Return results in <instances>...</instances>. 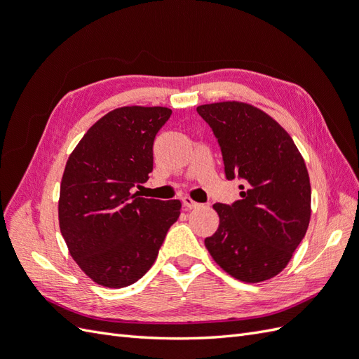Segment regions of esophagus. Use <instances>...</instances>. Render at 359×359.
I'll return each mask as SVG.
<instances>
[{
	"label": "esophagus",
	"mask_w": 359,
	"mask_h": 359,
	"mask_svg": "<svg viewBox=\"0 0 359 359\" xmlns=\"http://www.w3.org/2000/svg\"><path fill=\"white\" fill-rule=\"evenodd\" d=\"M182 205L186 206V210H193V208H198L199 203L194 202L190 196H184L182 198Z\"/></svg>",
	"instance_id": "34e87169"
}]
</instances>
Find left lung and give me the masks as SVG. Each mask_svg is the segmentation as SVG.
<instances>
[{"label": "left lung", "mask_w": 359, "mask_h": 359, "mask_svg": "<svg viewBox=\"0 0 359 359\" xmlns=\"http://www.w3.org/2000/svg\"><path fill=\"white\" fill-rule=\"evenodd\" d=\"M222 148L227 180H244L241 199L215 203L219 229L205 238L215 264L245 283H260L286 268L311 215L306 163L274 118L243 102L196 107Z\"/></svg>", "instance_id": "1"}]
</instances>
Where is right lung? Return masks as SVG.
Segmentation results:
<instances>
[{"label": "right lung", "mask_w": 359, "mask_h": 359, "mask_svg": "<svg viewBox=\"0 0 359 359\" xmlns=\"http://www.w3.org/2000/svg\"><path fill=\"white\" fill-rule=\"evenodd\" d=\"M172 111L124 106L102 116L70 154L58 220L72 257L104 287L133 285L156 262L181 202L139 198L153 172V145Z\"/></svg>", "instance_id": "obj_1"}]
</instances>
